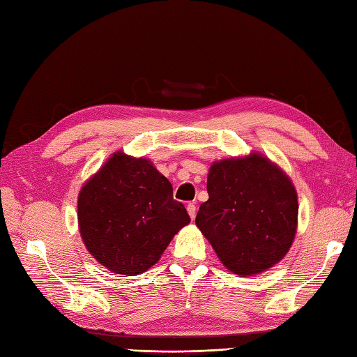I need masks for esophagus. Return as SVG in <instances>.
<instances>
[{
	"mask_svg": "<svg viewBox=\"0 0 357 357\" xmlns=\"http://www.w3.org/2000/svg\"><path fill=\"white\" fill-rule=\"evenodd\" d=\"M188 213H189L192 220L195 219V218H197V205L193 204V202H189V204H188Z\"/></svg>",
	"mask_w": 357,
	"mask_h": 357,
	"instance_id": "obj_1",
	"label": "esophagus"
}]
</instances>
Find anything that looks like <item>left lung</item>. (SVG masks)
Segmentation results:
<instances>
[{"label": "left lung", "instance_id": "1", "mask_svg": "<svg viewBox=\"0 0 357 357\" xmlns=\"http://www.w3.org/2000/svg\"><path fill=\"white\" fill-rule=\"evenodd\" d=\"M207 190L195 222L226 268L252 275L282 261L298 222L296 192L282 169L257 153L223 159L211 165Z\"/></svg>", "mask_w": 357, "mask_h": 357}]
</instances>
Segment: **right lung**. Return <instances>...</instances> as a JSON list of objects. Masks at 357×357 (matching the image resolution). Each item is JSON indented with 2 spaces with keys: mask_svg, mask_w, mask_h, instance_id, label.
I'll list each match as a JSON object with an SVG mask.
<instances>
[{
  "mask_svg": "<svg viewBox=\"0 0 357 357\" xmlns=\"http://www.w3.org/2000/svg\"><path fill=\"white\" fill-rule=\"evenodd\" d=\"M79 228L89 253L123 275L155 265L190 222L171 183L147 159L114 153L79 195Z\"/></svg>",
  "mask_w": 357,
  "mask_h": 357,
  "instance_id": "right-lung-1",
  "label": "right lung"
}]
</instances>
